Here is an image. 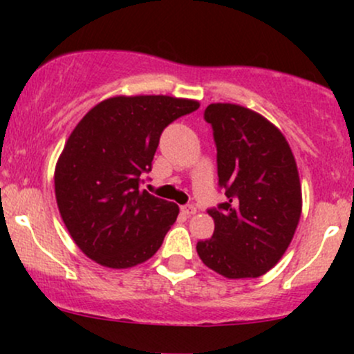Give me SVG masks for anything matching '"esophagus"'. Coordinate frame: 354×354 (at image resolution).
I'll list each match as a JSON object with an SVG mask.
<instances>
[{
	"label": "esophagus",
	"instance_id": "obj_1",
	"mask_svg": "<svg viewBox=\"0 0 354 354\" xmlns=\"http://www.w3.org/2000/svg\"><path fill=\"white\" fill-rule=\"evenodd\" d=\"M181 211L185 214H188V216H191V214L196 213V208H194L193 205H185V206H181Z\"/></svg>",
	"mask_w": 354,
	"mask_h": 354
}]
</instances>
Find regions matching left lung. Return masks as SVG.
<instances>
[{"label":"left lung","mask_w":354,"mask_h":354,"mask_svg":"<svg viewBox=\"0 0 354 354\" xmlns=\"http://www.w3.org/2000/svg\"><path fill=\"white\" fill-rule=\"evenodd\" d=\"M226 201L208 209L214 233L198 241L201 261L225 278H258L281 259L301 216V185L283 133L245 106L205 109Z\"/></svg>","instance_id":"obj_1"}]
</instances>
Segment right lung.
Here are the masks:
<instances>
[{
	"label": "right lung",
	"mask_w": 354,
	"mask_h": 354,
	"mask_svg": "<svg viewBox=\"0 0 354 354\" xmlns=\"http://www.w3.org/2000/svg\"><path fill=\"white\" fill-rule=\"evenodd\" d=\"M200 108L171 96H115L76 124L55 169L64 226L88 258L123 270L160 250L180 208L140 189L163 129Z\"/></svg>",
	"instance_id": "right-lung-1"
}]
</instances>
